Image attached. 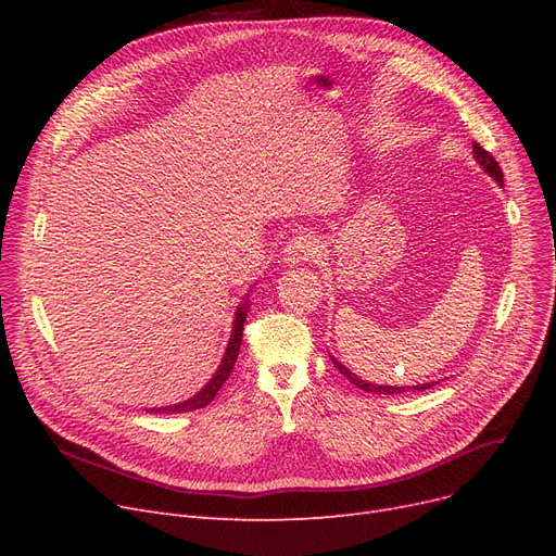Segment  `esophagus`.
<instances>
[{"label": "esophagus", "mask_w": 556, "mask_h": 556, "mask_svg": "<svg viewBox=\"0 0 556 556\" xmlns=\"http://www.w3.org/2000/svg\"><path fill=\"white\" fill-rule=\"evenodd\" d=\"M317 254H319V241L315 237H311V233H300V237H293L281 250V258L286 266H298V263L313 261Z\"/></svg>", "instance_id": "obj_1"}]
</instances>
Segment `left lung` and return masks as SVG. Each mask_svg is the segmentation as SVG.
I'll use <instances>...</instances> for the list:
<instances>
[{"label": "left lung", "mask_w": 556, "mask_h": 556, "mask_svg": "<svg viewBox=\"0 0 556 556\" xmlns=\"http://www.w3.org/2000/svg\"><path fill=\"white\" fill-rule=\"evenodd\" d=\"M473 157H476V162L482 166V170L489 175V178H493L495 182H498L501 187H503V170H501V166H498V162H495L480 143H473ZM331 361H333V365L338 367V371L340 374H344L349 381H352L356 388H361V390H365V392H371V394H403V392H413V390H430L432 386H437L440 381H428V383H419V386H401V388H394V386H376V383H367V381H363L361 376H356L352 369H346L340 361H336L333 356H331Z\"/></svg>", "instance_id": "left-lung-1"}]
</instances>
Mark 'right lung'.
Wrapping results in <instances>:
<instances>
[{
  "label": "right lung",
  "mask_w": 556,
  "mask_h": 556,
  "mask_svg": "<svg viewBox=\"0 0 556 556\" xmlns=\"http://www.w3.org/2000/svg\"><path fill=\"white\" fill-rule=\"evenodd\" d=\"M248 308H250V300L248 295L243 298V302L237 306V313H233V323H231V336L225 349V356L216 369V374L210 378V383L204 386L200 392H195L191 399L182 401V403H175V405H162V407H149V413L153 415H166V413H189V410H200L207 403L214 401V396L218 394V390L223 388V383L229 378L233 363H237L239 356V349H241V340H243V325H245V317H248Z\"/></svg>",
  "instance_id": "add662e5"
}]
</instances>
